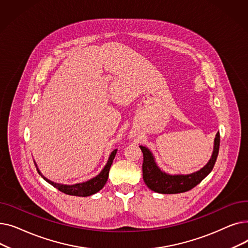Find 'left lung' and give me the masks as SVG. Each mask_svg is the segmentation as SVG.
<instances>
[{
  "mask_svg": "<svg viewBox=\"0 0 248 248\" xmlns=\"http://www.w3.org/2000/svg\"><path fill=\"white\" fill-rule=\"evenodd\" d=\"M220 146V134H216L214 151L212 158L208 164L202 168L200 171L193 173L191 175H168L162 172L154 161L152 153L145 147L140 146L142 155H144V162H142V179L146 185L154 192L162 194H177L183 193L193 189L197 186L200 182L208 176L214 168L216 163Z\"/></svg>",
  "mask_w": 248,
  "mask_h": 248,
  "instance_id": "8db88e82",
  "label": "left lung"
}]
</instances>
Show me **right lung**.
I'll use <instances>...</instances> for the list:
<instances>
[{"mask_svg":"<svg viewBox=\"0 0 248 248\" xmlns=\"http://www.w3.org/2000/svg\"><path fill=\"white\" fill-rule=\"evenodd\" d=\"M115 154H116V150H114L110 155H109V159L108 161V164L104 167L103 170L100 172L99 175H97L96 177L93 178L91 180L84 182V183H79V184H75V185H62V184H57L54 183V182H52L48 179H46L41 173L40 171L38 170L37 165L36 169L38 173L42 176V178L44 180H46L49 184H51L53 187H55L56 189H58L59 191H61L64 194H67V195H71V196H82V197H86V196H90V195L95 194L96 192H98L99 190H101L103 188V186L106 185L108 178V173H109V169L111 167V164L113 162V159L115 157Z\"/></svg>","mask_w":248,"mask_h":248,"instance_id":"add662e5","label":"right lung"}]
</instances>
